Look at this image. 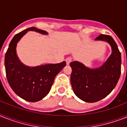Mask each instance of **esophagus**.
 Segmentation results:
<instances>
[{
	"label": "esophagus",
	"instance_id": "esophagus-1",
	"mask_svg": "<svg viewBox=\"0 0 127 127\" xmlns=\"http://www.w3.org/2000/svg\"><path fill=\"white\" fill-rule=\"evenodd\" d=\"M72 61V58L71 57H68V58L66 59V64L68 65Z\"/></svg>",
	"mask_w": 127,
	"mask_h": 127
}]
</instances>
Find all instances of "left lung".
Masks as SVG:
<instances>
[{
    "instance_id": "obj_1",
    "label": "left lung",
    "mask_w": 127,
    "mask_h": 127,
    "mask_svg": "<svg viewBox=\"0 0 127 127\" xmlns=\"http://www.w3.org/2000/svg\"><path fill=\"white\" fill-rule=\"evenodd\" d=\"M96 41L110 44L112 53L102 65L91 68L80 62H71V85L74 93L81 100L96 102L103 99L112 92L121 75V56L117 44L109 35L100 34Z\"/></svg>"
}]
</instances>
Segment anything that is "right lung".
<instances>
[{"label":"right lung","mask_w":127,"mask_h":127,"mask_svg":"<svg viewBox=\"0 0 127 127\" xmlns=\"http://www.w3.org/2000/svg\"><path fill=\"white\" fill-rule=\"evenodd\" d=\"M47 35L45 31L30 27L14 36L5 55L4 65L8 83L17 95L25 100L35 102L44 98L51 90L55 76L66 66V62L29 66L17 56V43L28 31Z\"/></svg>","instance_id":"1"}]
</instances>
